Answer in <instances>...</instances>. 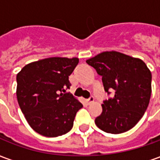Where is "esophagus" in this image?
Masks as SVG:
<instances>
[{"mask_svg": "<svg viewBox=\"0 0 160 160\" xmlns=\"http://www.w3.org/2000/svg\"><path fill=\"white\" fill-rule=\"evenodd\" d=\"M87 102H88V104H92V103H93V102H94V97H93V96H91V97L89 98L88 99H87Z\"/></svg>", "mask_w": 160, "mask_h": 160, "instance_id": "34e87169", "label": "esophagus"}]
</instances>
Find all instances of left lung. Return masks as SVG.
<instances>
[{
  "mask_svg": "<svg viewBox=\"0 0 160 160\" xmlns=\"http://www.w3.org/2000/svg\"><path fill=\"white\" fill-rule=\"evenodd\" d=\"M87 63L102 76L104 91H114L104 101L103 111L95 119L101 130L121 134L134 128L148 109L152 92V73L146 63L118 51H104Z\"/></svg>",
  "mask_w": 160,
  "mask_h": 160,
  "instance_id": "left-lung-1",
  "label": "left lung"
}]
</instances>
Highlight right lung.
<instances>
[{"instance_id": "add662e5", "label": "right lung", "mask_w": 160, "mask_h": 160, "mask_svg": "<svg viewBox=\"0 0 160 160\" xmlns=\"http://www.w3.org/2000/svg\"><path fill=\"white\" fill-rule=\"evenodd\" d=\"M79 59L49 57L27 64L18 73L17 99L33 130L46 137L69 132L77 111L83 107L72 94L64 93L71 84L68 76Z\"/></svg>"}]
</instances>
